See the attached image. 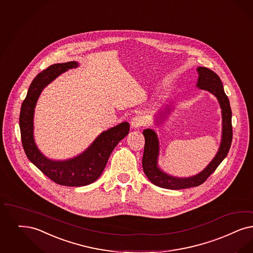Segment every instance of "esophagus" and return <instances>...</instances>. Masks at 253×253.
I'll return each mask as SVG.
<instances>
[{
  "label": "esophagus",
  "mask_w": 253,
  "mask_h": 253,
  "mask_svg": "<svg viewBox=\"0 0 253 253\" xmlns=\"http://www.w3.org/2000/svg\"><path fill=\"white\" fill-rule=\"evenodd\" d=\"M144 124V120L141 116H135L131 119V126L133 129H138Z\"/></svg>",
  "instance_id": "esophagus-1"
}]
</instances>
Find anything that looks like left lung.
Listing matches in <instances>:
<instances>
[{
  "mask_svg": "<svg viewBox=\"0 0 253 253\" xmlns=\"http://www.w3.org/2000/svg\"><path fill=\"white\" fill-rule=\"evenodd\" d=\"M199 79L197 86L200 89L209 91L216 97L220 104L222 114V137L218 152L215 154L210 164L199 174L188 178H178L167 174L158 167L159 155V140L156 132L152 129L143 131L145 137V148L142 159V167L144 173L151 182L162 188L178 190L188 187L199 186L207 180V178L216 169L227 156L230 151L233 140V126H232V109L230 101L224 92L222 82L218 75L213 71L199 67ZM169 109V108H167ZM169 109L166 113H169ZM161 115V114H160ZM164 117V116H162Z\"/></svg>",
  "mask_w": 253,
  "mask_h": 253,
  "instance_id": "obj_1",
  "label": "left lung"
}]
</instances>
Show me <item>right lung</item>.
<instances>
[{
    "instance_id": "right-lung-1",
    "label": "right lung",
    "mask_w": 253,
    "mask_h": 253,
    "mask_svg": "<svg viewBox=\"0 0 253 253\" xmlns=\"http://www.w3.org/2000/svg\"><path fill=\"white\" fill-rule=\"evenodd\" d=\"M75 61L54 64L41 71L31 83L20 114L21 142L26 156L51 181L66 186H84L95 182L103 171L115 147L129 132L128 122L102 131L90 146L78 156L64 161L45 157L38 149L34 139V113L41 92L61 73L77 68Z\"/></svg>"
}]
</instances>
